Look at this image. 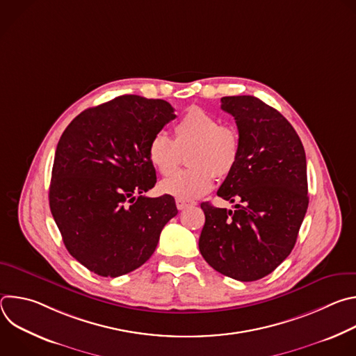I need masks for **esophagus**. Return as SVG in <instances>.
Masks as SVG:
<instances>
[{
  "label": "esophagus",
  "instance_id": "obj_1",
  "mask_svg": "<svg viewBox=\"0 0 356 356\" xmlns=\"http://www.w3.org/2000/svg\"><path fill=\"white\" fill-rule=\"evenodd\" d=\"M190 206H195V202H194V201L181 200V198H177V200H176V207H177V210H184V209H187V207H190Z\"/></svg>",
  "mask_w": 356,
  "mask_h": 356
}]
</instances>
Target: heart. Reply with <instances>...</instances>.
I'll return each mask as SVG.
<instances>
[{
	"instance_id": "b5f03b06",
	"label": "heart",
	"mask_w": 356,
	"mask_h": 356,
	"mask_svg": "<svg viewBox=\"0 0 356 356\" xmlns=\"http://www.w3.org/2000/svg\"><path fill=\"white\" fill-rule=\"evenodd\" d=\"M187 154V169L165 179L161 190L181 200L210 191L214 176L224 179L236 166L241 138L234 127L200 107H190L175 125V139L156 132L147 145V158L161 175H172Z\"/></svg>"
}]
</instances>
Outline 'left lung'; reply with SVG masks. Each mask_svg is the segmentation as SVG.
I'll return each mask as SVG.
<instances>
[{
    "label": "left lung",
    "mask_w": 356,
    "mask_h": 356,
    "mask_svg": "<svg viewBox=\"0 0 356 356\" xmlns=\"http://www.w3.org/2000/svg\"><path fill=\"white\" fill-rule=\"evenodd\" d=\"M236 122L241 154L217 194L236 210L201 202L198 248L217 272L241 282L272 273L294 248L309 207L307 163L291 124L257 97H222Z\"/></svg>",
    "instance_id": "left-lung-1"
}]
</instances>
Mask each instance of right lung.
Returning a JSON list of instances; mask_svg holds the SVG:
<instances>
[{
	"label": "right lung",
	"mask_w": 356,
	"mask_h": 356,
	"mask_svg": "<svg viewBox=\"0 0 356 356\" xmlns=\"http://www.w3.org/2000/svg\"><path fill=\"white\" fill-rule=\"evenodd\" d=\"M175 118L165 99L121 95L62 134L49 206L69 253L92 273L118 277L142 266L177 214L172 195H143L156 183L149 140Z\"/></svg>",
	"instance_id": "1"
}]
</instances>
